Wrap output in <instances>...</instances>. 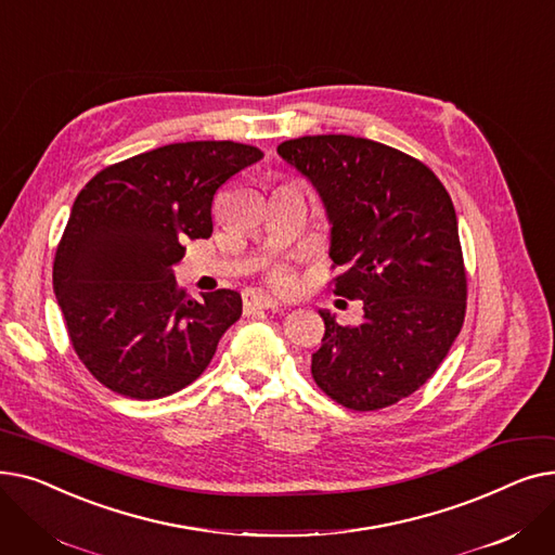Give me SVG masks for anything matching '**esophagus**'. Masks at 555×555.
<instances>
[{
  "label": "esophagus",
  "mask_w": 555,
  "mask_h": 555,
  "mask_svg": "<svg viewBox=\"0 0 555 555\" xmlns=\"http://www.w3.org/2000/svg\"><path fill=\"white\" fill-rule=\"evenodd\" d=\"M243 306H245V312L249 314L254 310H274V308H279V301L268 295H262V293H249V295H245Z\"/></svg>",
  "instance_id": "esophagus-1"
}]
</instances>
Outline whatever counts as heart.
<instances>
[{"label":"heart","mask_w":555,"mask_h":555,"mask_svg":"<svg viewBox=\"0 0 555 555\" xmlns=\"http://www.w3.org/2000/svg\"><path fill=\"white\" fill-rule=\"evenodd\" d=\"M272 283L276 287H289V283H293V274H289L285 268H276L272 272Z\"/></svg>","instance_id":"b5f03b06"}]
</instances>
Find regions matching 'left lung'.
<instances>
[{"instance_id":"left-lung-1","label":"left lung","mask_w":555,"mask_h":555,"mask_svg":"<svg viewBox=\"0 0 555 555\" xmlns=\"http://www.w3.org/2000/svg\"><path fill=\"white\" fill-rule=\"evenodd\" d=\"M276 151L326 207L333 268H344L333 293L364 306L356 326L319 310L314 383L346 410L391 406L429 380L463 326L468 279L452 197L423 162L371 139L314 134Z\"/></svg>"}]
</instances>
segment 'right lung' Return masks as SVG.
Here are the masks:
<instances>
[{"mask_svg": "<svg viewBox=\"0 0 555 555\" xmlns=\"http://www.w3.org/2000/svg\"><path fill=\"white\" fill-rule=\"evenodd\" d=\"M262 159L256 145L186 141L96 172L78 193L53 260V293L72 346L96 380L134 400L189 387L209 366L241 295L191 299L172 266L214 233L222 184Z\"/></svg>", "mask_w": 555, "mask_h": 555, "instance_id": "1", "label": "right lung"}]
</instances>
